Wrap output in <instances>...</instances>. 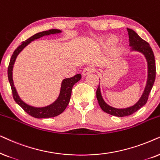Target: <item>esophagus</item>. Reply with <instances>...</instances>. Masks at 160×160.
<instances>
[{"label":"esophagus","instance_id":"1","mask_svg":"<svg viewBox=\"0 0 160 160\" xmlns=\"http://www.w3.org/2000/svg\"><path fill=\"white\" fill-rule=\"evenodd\" d=\"M94 72V68L92 67H86L85 69H83V71H82V74L83 75H87V74H91V72Z\"/></svg>","mask_w":160,"mask_h":160}]
</instances>
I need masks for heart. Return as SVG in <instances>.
<instances>
[{
  "instance_id": "1",
  "label": "heart",
  "mask_w": 160,
  "mask_h": 160,
  "mask_svg": "<svg viewBox=\"0 0 160 160\" xmlns=\"http://www.w3.org/2000/svg\"><path fill=\"white\" fill-rule=\"evenodd\" d=\"M117 42H118L117 37H114V36H112V37H108V39L105 40V42H104V44H105V45L106 47H112L115 45V44L117 43Z\"/></svg>"
}]
</instances>
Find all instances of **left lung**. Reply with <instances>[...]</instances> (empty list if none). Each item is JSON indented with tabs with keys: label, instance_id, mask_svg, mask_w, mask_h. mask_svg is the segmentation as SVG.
<instances>
[{
	"label": "left lung",
	"instance_id": "8db88e82",
	"mask_svg": "<svg viewBox=\"0 0 160 160\" xmlns=\"http://www.w3.org/2000/svg\"><path fill=\"white\" fill-rule=\"evenodd\" d=\"M127 31L129 34V46L132 47V50L139 51L146 57L147 62H148V80H147L146 86L145 88L144 92L139 101L135 105L127 108H123V109H118V108H112L111 106L108 105L102 99L99 85L97 90V98L100 108L104 112L112 115V116L118 117L127 116L133 114L134 112L138 111L142 106L146 105L148 101V95H149L155 81V78H156V64H155L154 55L149 44L141 39L133 30L127 28Z\"/></svg>",
	"mask_w": 160,
	"mask_h": 160
}]
</instances>
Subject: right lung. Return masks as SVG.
<instances>
[{"mask_svg": "<svg viewBox=\"0 0 160 160\" xmlns=\"http://www.w3.org/2000/svg\"><path fill=\"white\" fill-rule=\"evenodd\" d=\"M60 30L58 29H51L49 31H44L39 33H36L35 35L32 36L29 39L25 40V42H22V43L18 47V48L14 50L13 55H12L10 59L9 64L8 67V78L9 81L11 88H12V95L13 98L17 103L27 112L30 116L37 118H52L58 116L61 113L64 111V110L67 108L68 104H69L70 97L72 94V87L76 82H78L79 80L81 79V74H78L70 78H66L62 81L61 87L60 94H59L58 99L53 102L45 107H34L25 103L24 101H22L19 97L18 92H17L15 87L14 86L13 79H12V70H13V66L14 61L16 60L17 56L19 53L25 48L31 41L39 39L40 37H44V36L50 35V34H54L61 33Z\"/></svg>", "mask_w": 160, "mask_h": 160, "instance_id": "add662e5", "label": "right lung"}]
</instances>
